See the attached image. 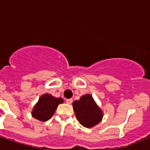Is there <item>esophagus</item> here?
I'll use <instances>...</instances> for the list:
<instances>
[{"label": "esophagus", "mask_w": 150, "mask_h": 150, "mask_svg": "<svg viewBox=\"0 0 150 150\" xmlns=\"http://www.w3.org/2000/svg\"><path fill=\"white\" fill-rule=\"evenodd\" d=\"M72 101V99H67V100H66V103H67L68 104H71Z\"/></svg>", "instance_id": "34e87169"}]
</instances>
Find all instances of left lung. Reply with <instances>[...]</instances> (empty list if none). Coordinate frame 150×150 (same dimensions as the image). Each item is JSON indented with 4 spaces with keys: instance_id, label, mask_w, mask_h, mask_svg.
<instances>
[{
    "instance_id": "obj_1",
    "label": "left lung",
    "mask_w": 150,
    "mask_h": 150,
    "mask_svg": "<svg viewBox=\"0 0 150 150\" xmlns=\"http://www.w3.org/2000/svg\"><path fill=\"white\" fill-rule=\"evenodd\" d=\"M72 105L76 118L82 126L92 128L101 121L102 111L89 94L82 96L79 100H75Z\"/></svg>"
}]
</instances>
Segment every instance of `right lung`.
Listing matches in <instances>:
<instances>
[{"label":"right lung","instance_id":"add662e5","mask_svg":"<svg viewBox=\"0 0 150 150\" xmlns=\"http://www.w3.org/2000/svg\"><path fill=\"white\" fill-rule=\"evenodd\" d=\"M63 103V99L55 98L50 94H44L34 107L32 114L35 118L41 121H48L54 115L59 103Z\"/></svg>","mask_w":150,"mask_h":150}]
</instances>
